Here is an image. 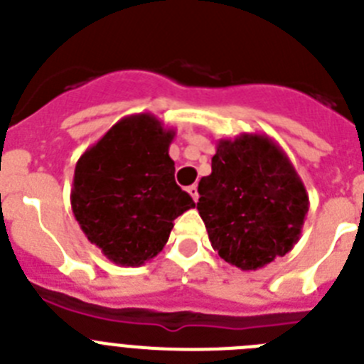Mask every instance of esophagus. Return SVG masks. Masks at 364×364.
<instances>
[{
    "label": "esophagus",
    "mask_w": 364,
    "mask_h": 364,
    "mask_svg": "<svg viewBox=\"0 0 364 364\" xmlns=\"http://www.w3.org/2000/svg\"><path fill=\"white\" fill-rule=\"evenodd\" d=\"M188 193H189V195H191L193 200H195V202L198 200V189H197V186H195V184L189 186V188H188Z\"/></svg>",
    "instance_id": "obj_1"
}]
</instances>
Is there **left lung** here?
<instances>
[{"mask_svg":"<svg viewBox=\"0 0 364 364\" xmlns=\"http://www.w3.org/2000/svg\"><path fill=\"white\" fill-rule=\"evenodd\" d=\"M197 210L215 252L235 268H264L291 252L310 208L294 164L266 134L222 138Z\"/></svg>","mask_w":364,"mask_h":364,"instance_id":"left-lung-1","label":"left lung"}]
</instances>
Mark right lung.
I'll return each instance as SVG.
<instances>
[{
  "mask_svg": "<svg viewBox=\"0 0 364 364\" xmlns=\"http://www.w3.org/2000/svg\"><path fill=\"white\" fill-rule=\"evenodd\" d=\"M175 131L149 112L122 118L76 162L70 205L80 228L118 266L159 255L173 220L195 208L176 186Z\"/></svg>",
  "mask_w": 364,
  "mask_h": 364,
  "instance_id": "right-lung-1",
  "label": "right lung"
}]
</instances>
